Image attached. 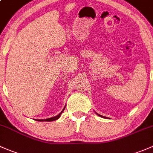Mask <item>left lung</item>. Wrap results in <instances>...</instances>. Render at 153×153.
I'll use <instances>...</instances> for the list:
<instances>
[{
	"instance_id": "left-lung-1",
	"label": "left lung",
	"mask_w": 153,
	"mask_h": 153,
	"mask_svg": "<svg viewBox=\"0 0 153 153\" xmlns=\"http://www.w3.org/2000/svg\"><path fill=\"white\" fill-rule=\"evenodd\" d=\"M97 115H98V116H101V117H102V118H106V117H105V116H101L100 114H98V113H97Z\"/></svg>"
}]
</instances>
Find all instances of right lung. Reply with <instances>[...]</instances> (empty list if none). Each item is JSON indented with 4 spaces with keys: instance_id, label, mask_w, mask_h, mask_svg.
I'll use <instances>...</instances> for the list:
<instances>
[{
    "instance_id": "obj_1",
    "label": "right lung",
    "mask_w": 153,
    "mask_h": 153,
    "mask_svg": "<svg viewBox=\"0 0 153 153\" xmlns=\"http://www.w3.org/2000/svg\"><path fill=\"white\" fill-rule=\"evenodd\" d=\"M65 108V107L63 108V110H62V111L60 112V113H59V114H58L57 116H54V117H51V118H49V119H35V120L38 121V122H52V121L56 120V119H58L59 117H60L61 114H62V112L64 111Z\"/></svg>"
}]
</instances>
